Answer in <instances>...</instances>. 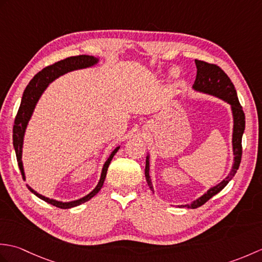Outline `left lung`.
Instances as JSON below:
<instances>
[{
  "instance_id": "8db88e82",
  "label": "left lung",
  "mask_w": 262,
  "mask_h": 262,
  "mask_svg": "<svg viewBox=\"0 0 262 262\" xmlns=\"http://www.w3.org/2000/svg\"><path fill=\"white\" fill-rule=\"evenodd\" d=\"M194 63L197 66V75L196 80L192 85V89L196 91L210 94L224 100L227 103L231 104L232 115H233V135H232V145H233V154H234V162L232 165V170L225 179L220 182L219 185L210 188L209 190L204 193L202 197L193 200L191 204L185 205L183 207L187 208H198L204 205L206 202L223 190L225 186L229 183L232 178L235 176L236 171L240 166L241 158H242V135L246 128V116L242 110L238 98L236 94V90L233 85L230 77L226 75L225 72L222 70L220 66L215 64L206 63L204 60L194 59ZM145 178L149 189L153 191V186L149 178V155L146 157V165H145Z\"/></svg>"
}]
</instances>
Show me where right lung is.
I'll return each mask as SVG.
<instances>
[{
	"mask_svg": "<svg viewBox=\"0 0 262 262\" xmlns=\"http://www.w3.org/2000/svg\"><path fill=\"white\" fill-rule=\"evenodd\" d=\"M99 62V59L93 57V56H89V55H79V56H72L68 57L63 60H59V62L55 63L53 65H49L47 68L41 70L39 73H37L33 79L29 82V84L27 85L26 90L24 92V96H22L21 100V104L20 108L18 110V114H16L15 120H14V125H13V146H14V151L16 155V161H18V165L19 169L21 171L22 178L24 180H26V176H25V170H24V165H22V146H24V137H25V132L28 122H29L31 115L33 113V109L36 107V103L38 102L39 98H40L41 93L43 90L48 86L49 83H52L55 79H57L60 75H64L65 73H69L71 71H75V70H81V69H86V68H91V66L96 65ZM120 146L116 147L113 152L110 153L108 160L105 161L102 168L101 172V177H100V180L98 182L97 187L93 189V190L84 196L83 198H80L77 200H73V202H69V203H63V202H58V200L47 198L42 194L38 193L37 191L31 189L27 185L28 189L33 193L36 194L37 197L42 199L43 202H46L48 204H51L53 206H56L58 208L62 209H68L75 207V206H79L83 203L90 200L92 197L96 196V194L100 191V189L102 188L103 182L105 179V176H107V171H108V166L113 160L114 155L118 152Z\"/></svg>",
	"mask_w": 262,
	"mask_h": 262,
	"instance_id": "right-lung-1",
	"label": "right lung"
}]
</instances>
